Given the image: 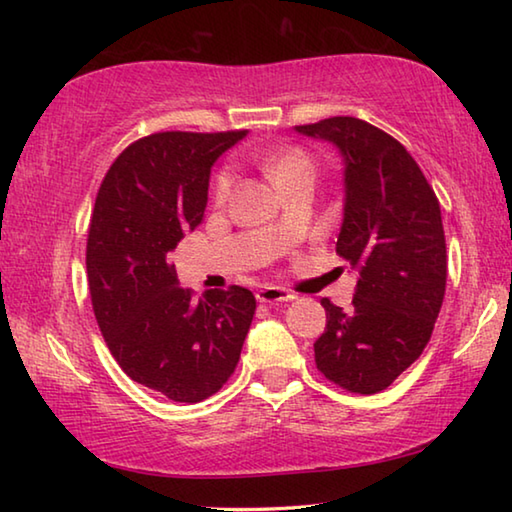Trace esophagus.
Masks as SVG:
<instances>
[{"label": "esophagus", "mask_w": 512, "mask_h": 512, "mask_svg": "<svg viewBox=\"0 0 512 512\" xmlns=\"http://www.w3.org/2000/svg\"><path fill=\"white\" fill-rule=\"evenodd\" d=\"M257 300L264 302V305H277V302H291L293 296L287 289L275 287V284H264V287L257 291Z\"/></svg>", "instance_id": "34e87169"}]
</instances>
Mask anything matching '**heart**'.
I'll use <instances>...</instances> for the list:
<instances>
[{
	"mask_svg": "<svg viewBox=\"0 0 512 512\" xmlns=\"http://www.w3.org/2000/svg\"><path fill=\"white\" fill-rule=\"evenodd\" d=\"M264 167H266L268 178H271L277 185L284 176H289V173H293V171L311 169V160H309V155L302 151H287V153L273 155V158H266ZM232 180H235V171H232V167H225L219 171V176H216V183H214V192L219 201H223V198L230 194Z\"/></svg>",
	"mask_w": 512,
	"mask_h": 512,
	"instance_id": "obj_1",
	"label": "heart"
}]
</instances>
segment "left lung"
Masks as SVG:
<instances>
[{
    "label": "left lung",
    "instance_id": "left-lung-1",
    "mask_svg": "<svg viewBox=\"0 0 512 512\" xmlns=\"http://www.w3.org/2000/svg\"><path fill=\"white\" fill-rule=\"evenodd\" d=\"M293 131L332 144L343 160L336 253L357 271L352 309L323 298L327 325L316 366L345 391H384L429 343L447 282L438 198L418 162L391 135L357 117Z\"/></svg>",
    "mask_w": 512,
    "mask_h": 512
}]
</instances>
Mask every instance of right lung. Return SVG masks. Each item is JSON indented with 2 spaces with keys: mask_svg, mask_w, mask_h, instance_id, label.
<instances>
[{
  "mask_svg": "<svg viewBox=\"0 0 512 512\" xmlns=\"http://www.w3.org/2000/svg\"><path fill=\"white\" fill-rule=\"evenodd\" d=\"M248 131L155 133L103 178L88 239L94 316L112 357L137 384L196 404L235 372L255 316L244 287H180L167 255L203 219L214 162Z\"/></svg>",
  "mask_w": 512,
  "mask_h": 512,
  "instance_id": "add662e5",
  "label": "right lung"
}]
</instances>
